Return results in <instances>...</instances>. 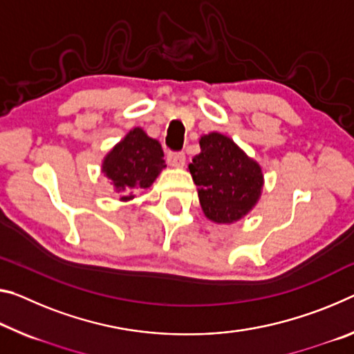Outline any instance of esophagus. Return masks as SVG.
Here are the masks:
<instances>
[{"label":"esophagus","mask_w":354,"mask_h":354,"mask_svg":"<svg viewBox=\"0 0 354 354\" xmlns=\"http://www.w3.org/2000/svg\"><path fill=\"white\" fill-rule=\"evenodd\" d=\"M167 162L170 164L171 167H183L186 164V156L184 153H168L167 154Z\"/></svg>","instance_id":"34e87169"}]
</instances>
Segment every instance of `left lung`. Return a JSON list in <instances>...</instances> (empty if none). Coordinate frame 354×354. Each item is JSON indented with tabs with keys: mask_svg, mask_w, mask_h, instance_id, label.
<instances>
[{
	"mask_svg": "<svg viewBox=\"0 0 354 354\" xmlns=\"http://www.w3.org/2000/svg\"><path fill=\"white\" fill-rule=\"evenodd\" d=\"M200 154L189 164L205 216L216 223H233L257 205L263 189L258 162L232 138L211 132L200 138Z\"/></svg>",
	"mask_w": 354,
	"mask_h": 354,
	"instance_id": "obj_1",
	"label": "left lung"
}]
</instances>
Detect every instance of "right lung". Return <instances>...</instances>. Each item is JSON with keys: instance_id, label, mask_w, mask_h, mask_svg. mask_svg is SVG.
I'll list each match as a JSON object with an SVG mask.
<instances>
[{"instance_id": "right-lung-1", "label": "right lung", "mask_w": 354, "mask_h": 354, "mask_svg": "<svg viewBox=\"0 0 354 354\" xmlns=\"http://www.w3.org/2000/svg\"><path fill=\"white\" fill-rule=\"evenodd\" d=\"M165 168L164 151L142 127H133L104 157L102 173L110 179L121 201L132 200L133 189H148Z\"/></svg>"}]
</instances>
